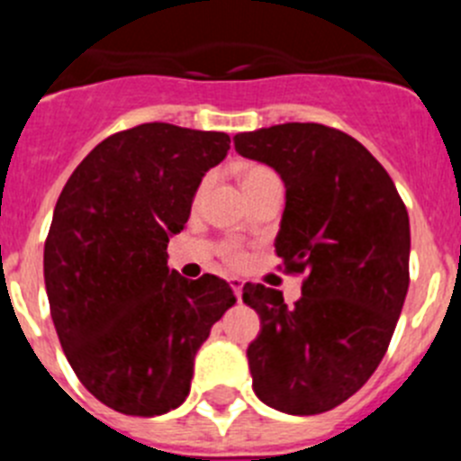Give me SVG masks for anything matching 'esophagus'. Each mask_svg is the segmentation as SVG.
Returning a JSON list of instances; mask_svg holds the SVG:
<instances>
[{
    "instance_id": "esophagus-1",
    "label": "esophagus",
    "mask_w": 461,
    "mask_h": 461,
    "mask_svg": "<svg viewBox=\"0 0 461 461\" xmlns=\"http://www.w3.org/2000/svg\"><path fill=\"white\" fill-rule=\"evenodd\" d=\"M228 284H230V288H233L235 297H238V303H242V286H244V281L240 279V276H230V279H228Z\"/></svg>"
}]
</instances>
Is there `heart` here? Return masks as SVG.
<instances>
[{
  "label": "heart",
  "mask_w": 461,
  "mask_h": 461,
  "mask_svg": "<svg viewBox=\"0 0 461 461\" xmlns=\"http://www.w3.org/2000/svg\"><path fill=\"white\" fill-rule=\"evenodd\" d=\"M267 175H275L272 170L263 168V166H247V168L240 170V185L249 186L251 182H258L263 180V177H267ZM226 258L228 263H233V266H238L240 260H242V256H240V251L235 249V247H226Z\"/></svg>",
  "instance_id": "1"
}]
</instances>
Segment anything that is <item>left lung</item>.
<instances>
[{
  "label": "left lung",
  "mask_w": 461,
  "mask_h": 461,
  "mask_svg": "<svg viewBox=\"0 0 461 461\" xmlns=\"http://www.w3.org/2000/svg\"><path fill=\"white\" fill-rule=\"evenodd\" d=\"M235 149L286 186L275 240L288 272L304 275L293 307L244 284L260 332L247 348L254 393L291 415L335 409L376 372L409 291V212L365 145L313 122L238 133Z\"/></svg>",
  "instance_id": "1"
}]
</instances>
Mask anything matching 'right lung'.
Masks as SVG:
<instances>
[{
  "instance_id": "1",
  "label": "right lung",
  "mask_w": 461,
  "mask_h": 461,
  "mask_svg": "<svg viewBox=\"0 0 461 461\" xmlns=\"http://www.w3.org/2000/svg\"><path fill=\"white\" fill-rule=\"evenodd\" d=\"M230 138L164 122L99 142L57 198L43 249L50 316L85 388L126 415L186 399L194 357L235 295L226 281L168 267V240Z\"/></svg>"
}]
</instances>
